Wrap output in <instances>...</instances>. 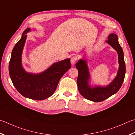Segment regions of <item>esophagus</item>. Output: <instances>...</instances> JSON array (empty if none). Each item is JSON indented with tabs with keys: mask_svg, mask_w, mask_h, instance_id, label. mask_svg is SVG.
<instances>
[{
	"mask_svg": "<svg viewBox=\"0 0 135 135\" xmlns=\"http://www.w3.org/2000/svg\"><path fill=\"white\" fill-rule=\"evenodd\" d=\"M77 60H78L77 56H76V55H74V56H73L72 57H71V64H74L76 62V61H77Z\"/></svg>",
	"mask_w": 135,
	"mask_h": 135,
	"instance_id": "obj_1",
	"label": "esophagus"
}]
</instances>
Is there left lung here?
<instances>
[{
  "instance_id": "8db88e82",
  "label": "left lung",
  "mask_w": 135,
  "mask_h": 135,
  "mask_svg": "<svg viewBox=\"0 0 135 135\" xmlns=\"http://www.w3.org/2000/svg\"><path fill=\"white\" fill-rule=\"evenodd\" d=\"M108 39L107 43L118 52L119 64L117 76L111 84L107 87L98 86L91 88L88 85L89 75L86 61L80 60L76 64V68L78 71L77 85L79 91L85 98L95 102H102L117 93L122 86L125 78L126 65L124 61L123 50L118 43V36L116 34H110Z\"/></svg>"
}]
</instances>
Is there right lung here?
<instances>
[{
    "instance_id": "add662e5",
    "label": "right lung",
    "mask_w": 135,
    "mask_h": 135,
    "mask_svg": "<svg viewBox=\"0 0 135 135\" xmlns=\"http://www.w3.org/2000/svg\"><path fill=\"white\" fill-rule=\"evenodd\" d=\"M29 28L24 31L22 38L13 48L9 61V71L13 84L23 97L34 100L46 99L56 89L62 75L71 67L70 59L54 63L46 71L34 75L26 73L21 63L22 50Z\"/></svg>"
}]
</instances>
